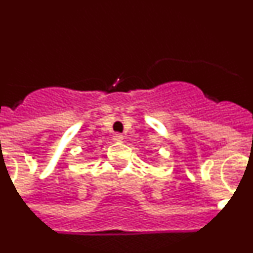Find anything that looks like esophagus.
<instances>
[{
  "label": "esophagus",
  "instance_id": "34e87169",
  "mask_svg": "<svg viewBox=\"0 0 253 253\" xmlns=\"http://www.w3.org/2000/svg\"><path fill=\"white\" fill-rule=\"evenodd\" d=\"M113 139L115 140V142H122L123 139H124V137H123L122 134H119V133H116V134H114V137H113Z\"/></svg>",
  "mask_w": 253,
  "mask_h": 253
}]
</instances>
